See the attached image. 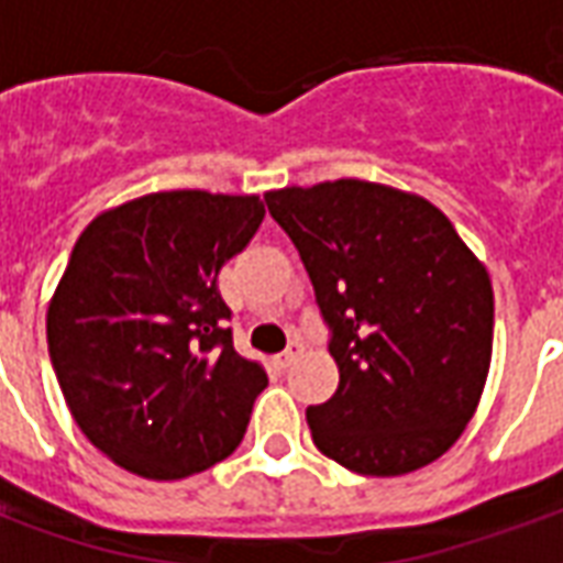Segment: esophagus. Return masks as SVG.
Wrapping results in <instances>:
<instances>
[{
	"label": "esophagus",
	"instance_id": "esophagus-1",
	"mask_svg": "<svg viewBox=\"0 0 563 563\" xmlns=\"http://www.w3.org/2000/svg\"><path fill=\"white\" fill-rule=\"evenodd\" d=\"M301 355H305V346H301V343H298V341H292V343H289V346H286V350H283V353H280V367L295 365V362H298Z\"/></svg>",
	"mask_w": 563,
	"mask_h": 563
}]
</instances>
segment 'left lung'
I'll use <instances>...</instances> for the list:
<instances>
[{"label":"left lung","instance_id":"left-lung-1","mask_svg":"<svg viewBox=\"0 0 563 563\" xmlns=\"http://www.w3.org/2000/svg\"><path fill=\"white\" fill-rule=\"evenodd\" d=\"M331 329L338 391L307 407L322 455L362 476L437 461L476 413L492 365L495 295L446 213L367 180L265 192Z\"/></svg>","mask_w":563,"mask_h":563}]
</instances>
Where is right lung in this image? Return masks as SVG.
<instances>
[{
	"mask_svg": "<svg viewBox=\"0 0 563 563\" xmlns=\"http://www.w3.org/2000/svg\"><path fill=\"white\" fill-rule=\"evenodd\" d=\"M262 220L258 196L172 189L80 232L47 350L78 428L123 471L184 479L241 443L268 374L234 350L217 274Z\"/></svg>",
	"mask_w": 563,
	"mask_h": 563,
	"instance_id": "obj_1",
	"label": "right lung"
}]
</instances>
